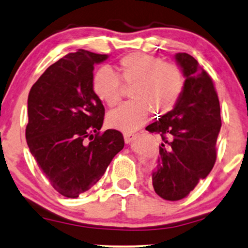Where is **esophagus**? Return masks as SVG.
<instances>
[{"label":"esophagus","instance_id":"1","mask_svg":"<svg viewBox=\"0 0 248 248\" xmlns=\"http://www.w3.org/2000/svg\"><path fill=\"white\" fill-rule=\"evenodd\" d=\"M136 134L134 133H130V132H126L124 133V140H125V143H130L132 142L134 139H136Z\"/></svg>","mask_w":248,"mask_h":248}]
</instances>
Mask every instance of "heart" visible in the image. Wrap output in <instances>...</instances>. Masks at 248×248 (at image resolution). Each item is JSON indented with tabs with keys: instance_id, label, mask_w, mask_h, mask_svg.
Here are the masks:
<instances>
[{
	"instance_id": "obj_1",
	"label": "heart",
	"mask_w": 248,
	"mask_h": 248,
	"mask_svg": "<svg viewBox=\"0 0 248 248\" xmlns=\"http://www.w3.org/2000/svg\"><path fill=\"white\" fill-rule=\"evenodd\" d=\"M119 66L122 77L132 82L129 90L131 100L109 112L107 123L110 127L132 132L145 124L151 112L158 117L175 108L184 90V78L176 65L137 51L122 57ZM93 90L109 107L121 100L119 78L109 66H102L95 72Z\"/></svg>"
}]
</instances>
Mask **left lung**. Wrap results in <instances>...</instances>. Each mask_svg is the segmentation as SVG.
Returning a JSON list of instances; mask_svg holds the SVG:
<instances>
[{
  "label": "left lung",
  "mask_w": 248,
  "mask_h": 248,
  "mask_svg": "<svg viewBox=\"0 0 248 248\" xmlns=\"http://www.w3.org/2000/svg\"><path fill=\"white\" fill-rule=\"evenodd\" d=\"M185 77L175 108L146 130L162 137L160 156L153 171V187L161 198H185L212 171L221 130V108L212 78L186 53L175 55Z\"/></svg>",
  "instance_id": "8db88e82"
}]
</instances>
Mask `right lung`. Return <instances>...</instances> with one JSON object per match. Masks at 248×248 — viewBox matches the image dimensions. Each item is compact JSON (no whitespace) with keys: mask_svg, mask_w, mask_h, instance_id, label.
Returning a JSON list of instances; mask_svg holds the SVG:
<instances>
[{"mask_svg":"<svg viewBox=\"0 0 248 248\" xmlns=\"http://www.w3.org/2000/svg\"><path fill=\"white\" fill-rule=\"evenodd\" d=\"M108 55L79 49L51 64L27 99L26 141L51 186L77 198L99 182L124 147L117 130L100 133L105 107L93 90V70Z\"/></svg>","mask_w":248,"mask_h":248,"instance_id":"obj_1","label":"right lung"}]
</instances>
